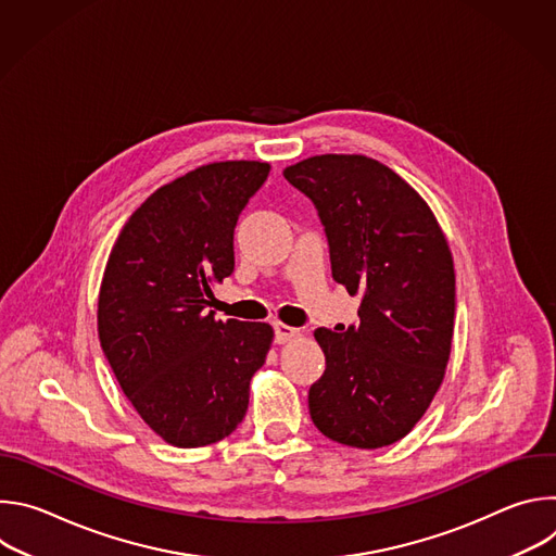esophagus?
I'll list each match as a JSON object with an SVG mask.
<instances>
[{"label": "esophagus", "instance_id": "34e87169", "mask_svg": "<svg viewBox=\"0 0 556 556\" xmlns=\"http://www.w3.org/2000/svg\"><path fill=\"white\" fill-rule=\"evenodd\" d=\"M294 337H299L296 328H290L286 324H275V343H288Z\"/></svg>", "mask_w": 556, "mask_h": 556}]
</instances>
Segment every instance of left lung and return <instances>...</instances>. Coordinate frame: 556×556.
Listing matches in <instances>:
<instances>
[{
    "label": "left lung",
    "mask_w": 556,
    "mask_h": 556,
    "mask_svg": "<svg viewBox=\"0 0 556 556\" xmlns=\"http://www.w3.org/2000/svg\"><path fill=\"white\" fill-rule=\"evenodd\" d=\"M283 178L326 228L332 277L361 294L358 326L319 328L326 371L307 391L314 427L380 448L405 438L442 384L455 319V273L427 202L367 155H312Z\"/></svg>",
    "instance_id": "8db88e82"
}]
</instances>
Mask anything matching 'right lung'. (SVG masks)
<instances>
[{
	"mask_svg": "<svg viewBox=\"0 0 556 556\" xmlns=\"http://www.w3.org/2000/svg\"><path fill=\"white\" fill-rule=\"evenodd\" d=\"M268 163L204 165L157 189L123 226L99 294L103 354L140 418L165 442H219L249 409L268 324L217 321L213 283L235 268L232 232Z\"/></svg>",
	"mask_w": 556,
	"mask_h": 556,
	"instance_id": "right-lung-1",
	"label": "right lung"
}]
</instances>
